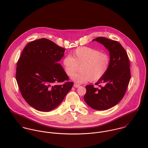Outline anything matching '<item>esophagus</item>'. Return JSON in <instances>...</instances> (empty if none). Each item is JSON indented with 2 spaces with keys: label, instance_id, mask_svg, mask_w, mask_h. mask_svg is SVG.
<instances>
[{
  "label": "esophagus",
  "instance_id": "obj_1",
  "mask_svg": "<svg viewBox=\"0 0 148 148\" xmlns=\"http://www.w3.org/2000/svg\"><path fill=\"white\" fill-rule=\"evenodd\" d=\"M73 86H74V87H75V88H78V87L80 86V85L75 83V84H74Z\"/></svg>",
  "mask_w": 148,
  "mask_h": 148
}]
</instances>
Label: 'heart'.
I'll return each mask as SVG.
<instances>
[{
	"mask_svg": "<svg viewBox=\"0 0 148 148\" xmlns=\"http://www.w3.org/2000/svg\"><path fill=\"white\" fill-rule=\"evenodd\" d=\"M110 58L108 54L100 51L83 47L77 48L63 59L65 71L71 76L81 65V71L74 74L71 79L76 83H83L88 81L96 82L101 79L109 70Z\"/></svg>",
	"mask_w": 148,
	"mask_h": 148,
	"instance_id": "1",
	"label": "heart"
}]
</instances>
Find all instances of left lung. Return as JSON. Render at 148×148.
<instances>
[{"mask_svg":"<svg viewBox=\"0 0 148 148\" xmlns=\"http://www.w3.org/2000/svg\"><path fill=\"white\" fill-rule=\"evenodd\" d=\"M93 40L103 44L109 51L110 63L106 75L95 85H86V103L96 110H106L117 105L124 96L130 80V63L125 49L117 41L99 37ZM103 84L102 86L101 84Z\"/></svg>","mask_w":148,"mask_h":148,"instance_id":"1","label":"left lung"}]
</instances>
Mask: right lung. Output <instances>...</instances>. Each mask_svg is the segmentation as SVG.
Wrapping results in <instances>:
<instances>
[{
  "mask_svg": "<svg viewBox=\"0 0 148 148\" xmlns=\"http://www.w3.org/2000/svg\"><path fill=\"white\" fill-rule=\"evenodd\" d=\"M65 49L42 38L29 42L17 62L16 79L22 97L35 109L48 112L59 106L73 83L61 64ZM64 82L62 85L55 84Z\"/></svg>",
  "mask_w": 148,
  "mask_h": 148,
  "instance_id": "right-lung-1",
  "label": "right lung"
}]
</instances>
